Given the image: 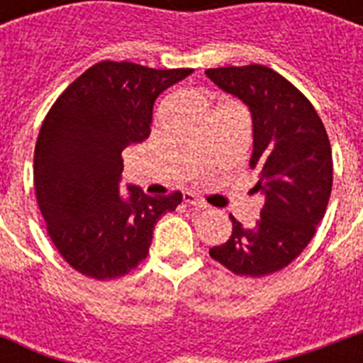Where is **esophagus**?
<instances>
[{
  "label": "esophagus",
  "instance_id": "esophagus-1",
  "mask_svg": "<svg viewBox=\"0 0 363 363\" xmlns=\"http://www.w3.org/2000/svg\"><path fill=\"white\" fill-rule=\"evenodd\" d=\"M184 203L188 205H194V207H198V209H207L209 205L205 203V201H201V199H198L194 194H184Z\"/></svg>",
  "mask_w": 363,
  "mask_h": 363
}]
</instances>
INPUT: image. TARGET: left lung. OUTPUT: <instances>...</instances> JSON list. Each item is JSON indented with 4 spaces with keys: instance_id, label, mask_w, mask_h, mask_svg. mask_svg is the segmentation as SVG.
I'll return each instance as SVG.
<instances>
[{
    "instance_id": "8db88e82",
    "label": "left lung",
    "mask_w": 363,
    "mask_h": 363,
    "mask_svg": "<svg viewBox=\"0 0 363 363\" xmlns=\"http://www.w3.org/2000/svg\"><path fill=\"white\" fill-rule=\"evenodd\" d=\"M205 75L250 111V167L258 169L256 190L265 199L254 226L230 215L232 235L209 254L235 275H269L303 252L324 218L333 181L326 128L309 99L265 65L218 67Z\"/></svg>"
}]
</instances>
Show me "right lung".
<instances>
[{
  "label": "right lung",
  "mask_w": 363,
  "mask_h": 363,
  "mask_svg": "<svg viewBox=\"0 0 363 363\" xmlns=\"http://www.w3.org/2000/svg\"><path fill=\"white\" fill-rule=\"evenodd\" d=\"M190 73L107 60L48 111L33 156L37 203L54 247L82 275L130 273L147 258L156 222L182 201L181 192L152 198L135 184L122 198V150L150 135L156 98Z\"/></svg>",
  "instance_id": "right-lung-1"
}]
</instances>
